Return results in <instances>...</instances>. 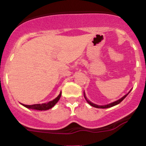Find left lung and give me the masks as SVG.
<instances>
[{
    "instance_id": "8db88e82",
    "label": "left lung",
    "mask_w": 146,
    "mask_h": 146,
    "mask_svg": "<svg viewBox=\"0 0 146 146\" xmlns=\"http://www.w3.org/2000/svg\"><path fill=\"white\" fill-rule=\"evenodd\" d=\"M129 93H128V94H126V95H125L123 97V98H121V99L118 100H117V101H115V102H112V103H110V104H107V105H104V106L97 105V104H93V103H92V102H91L90 101H89V100H88V99H87V98H86V97H85V93H84V97H85V100H86L87 102H88V104H90L91 106H92V107H96V108H102V109H105V108H109V107H113V106H115V105H117V104H119V103H120L121 102V101H123V100H124V98H126V97L128 95H129Z\"/></svg>"
}]
</instances>
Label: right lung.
Segmentation results:
<instances>
[{
	"label": "right lung",
	"mask_w": 146,
	"mask_h": 146,
	"mask_svg": "<svg viewBox=\"0 0 146 146\" xmlns=\"http://www.w3.org/2000/svg\"><path fill=\"white\" fill-rule=\"evenodd\" d=\"M61 96V92L59 94L58 97L56 98L54 100L52 101H50L46 103H43V104H32V105H27V104H23L24 107H27L29 109H34V110H49V109L52 108L54 105L57 103V102L59 100Z\"/></svg>",
	"instance_id": "add662e5"
}]
</instances>
